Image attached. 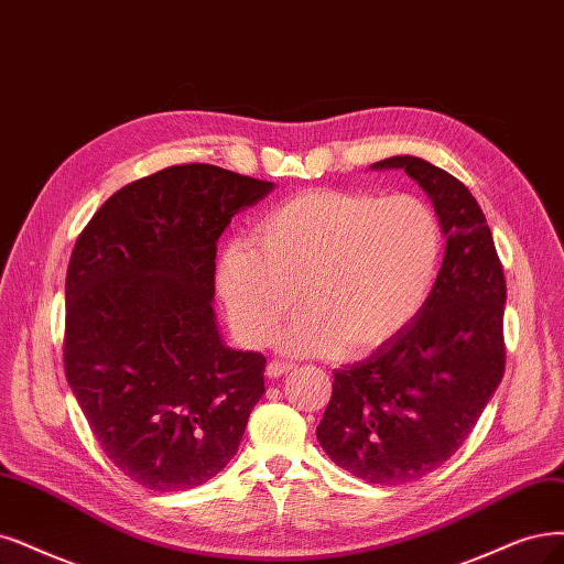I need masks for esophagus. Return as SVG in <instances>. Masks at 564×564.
Returning <instances> with one entry per match:
<instances>
[{"instance_id": "34e87169", "label": "esophagus", "mask_w": 564, "mask_h": 564, "mask_svg": "<svg viewBox=\"0 0 564 564\" xmlns=\"http://www.w3.org/2000/svg\"><path fill=\"white\" fill-rule=\"evenodd\" d=\"M288 371H293V365H290V362L271 360V362L267 365V377H269V379H281L283 373H288Z\"/></svg>"}]
</instances>
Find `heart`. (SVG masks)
Masks as SVG:
<instances>
[{"label":"heart","instance_id":"obj_1","mask_svg":"<svg viewBox=\"0 0 564 564\" xmlns=\"http://www.w3.org/2000/svg\"><path fill=\"white\" fill-rule=\"evenodd\" d=\"M442 253L440 216L419 195L308 191L269 208L253 243H227L216 281L243 344L264 346L300 293L306 308L281 335V348L362 356L423 308Z\"/></svg>","mask_w":564,"mask_h":564}]
</instances>
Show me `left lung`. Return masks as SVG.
Wrapping results in <instances>:
<instances>
[{
	"mask_svg": "<svg viewBox=\"0 0 564 564\" xmlns=\"http://www.w3.org/2000/svg\"><path fill=\"white\" fill-rule=\"evenodd\" d=\"M404 170L440 216L446 253L415 318L367 360L335 371L316 430L332 463L367 484H413L465 444L505 377V269L481 206L440 166L413 155L373 162Z\"/></svg>",
	"mask_w": 564,
	"mask_h": 564,
	"instance_id": "left-lung-1",
	"label": "left lung"
}]
</instances>
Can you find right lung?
<instances>
[{"mask_svg": "<svg viewBox=\"0 0 564 564\" xmlns=\"http://www.w3.org/2000/svg\"><path fill=\"white\" fill-rule=\"evenodd\" d=\"M269 181L174 164L90 218L67 269L65 373L109 460L155 492L191 490L232 460L267 360L220 341L216 248Z\"/></svg>", "mask_w": 564, "mask_h": 564, "instance_id": "1", "label": "right lung"}]
</instances>
